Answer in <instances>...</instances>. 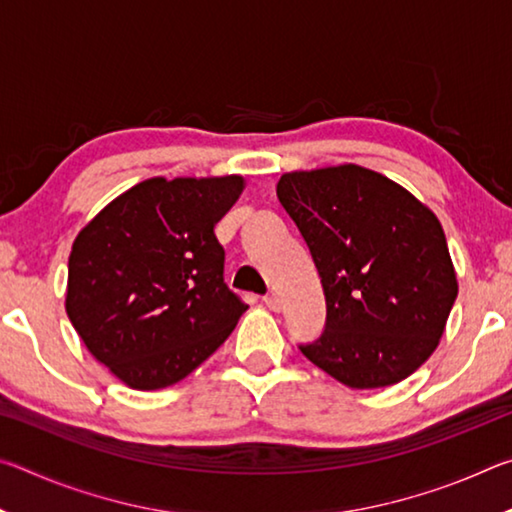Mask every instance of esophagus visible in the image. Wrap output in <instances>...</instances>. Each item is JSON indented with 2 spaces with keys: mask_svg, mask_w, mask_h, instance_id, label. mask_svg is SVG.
I'll return each mask as SVG.
<instances>
[{
  "mask_svg": "<svg viewBox=\"0 0 512 512\" xmlns=\"http://www.w3.org/2000/svg\"><path fill=\"white\" fill-rule=\"evenodd\" d=\"M264 305L268 309H273V311H280L282 300H280V296H277V293H268V296H264Z\"/></svg>",
  "mask_w": 512,
  "mask_h": 512,
  "instance_id": "esophagus-1",
  "label": "esophagus"
}]
</instances>
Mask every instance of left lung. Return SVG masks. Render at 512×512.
Masks as SVG:
<instances>
[{
	"label": "left lung",
	"mask_w": 512,
	"mask_h": 512,
	"mask_svg": "<svg viewBox=\"0 0 512 512\" xmlns=\"http://www.w3.org/2000/svg\"><path fill=\"white\" fill-rule=\"evenodd\" d=\"M277 198L307 241L327 318L300 352L350 388H384L436 350L458 284L429 207L377 171L284 173Z\"/></svg>",
	"instance_id": "8db88e82"
}]
</instances>
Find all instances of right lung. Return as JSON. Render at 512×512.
<instances>
[{"label":"right lung","mask_w":512,"mask_h":512,"mask_svg":"<svg viewBox=\"0 0 512 512\" xmlns=\"http://www.w3.org/2000/svg\"><path fill=\"white\" fill-rule=\"evenodd\" d=\"M241 189V176L151 178L79 232L67 264V316L124 384L158 391L185 379L248 309L223 282L225 250L214 235Z\"/></svg>","instance_id":"1"}]
</instances>
